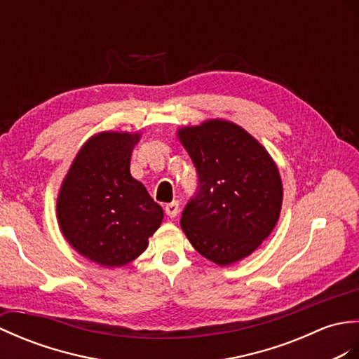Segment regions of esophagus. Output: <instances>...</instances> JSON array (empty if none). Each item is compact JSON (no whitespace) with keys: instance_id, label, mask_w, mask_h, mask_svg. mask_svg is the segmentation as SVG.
<instances>
[{"instance_id":"34e87169","label":"esophagus","mask_w":359,"mask_h":359,"mask_svg":"<svg viewBox=\"0 0 359 359\" xmlns=\"http://www.w3.org/2000/svg\"><path fill=\"white\" fill-rule=\"evenodd\" d=\"M164 212H165L167 217H170V218L177 217V215L180 213V204H178V201H173L170 204H167L164 207Z\"/></svg>"}]
</instances>
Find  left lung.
<instances>
[{
    "label": "left lung",
    "instance_id": "obj_1",
    "mask_svg": "<svg viewBox=\"0 0 359 359\" xmlns=\"http://www.w3.org/2000/svg\"><path fill=\"white\" fill-rule=\"evenodd\" d=\"M180 140L198 177L180 221L189 241L219 266L249 257L281 212L283 184L272 158L240 126L221 119L184 127Z\"/></svg>",
    "mask_w": 359,
    "mask_h": 359
}]
</instances>
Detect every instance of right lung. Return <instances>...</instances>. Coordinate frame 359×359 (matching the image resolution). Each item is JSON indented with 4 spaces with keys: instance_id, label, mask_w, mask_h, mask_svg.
Returning a JSON list of instances; mask_svg holds the SVG:
<instances>
[{
    "instance_id": "add662e5",
    "label": "right lung",
    "mask_w": 359,
    "mask_h": 359,
    "mask_svg": "<svg viewBox=\"0 0 359 359\" xmlns=\"http://www.w3.org/2000/svg\"><path fill=\"white\" fill-rule=\"evenodd\" d=\"M140 135L104 132L79 150L58 196L62 235L93 262L121 267L147 249L163 209L130 175Z\"/></svg>"
}]
</instances>
